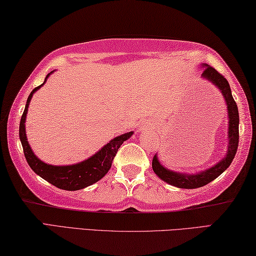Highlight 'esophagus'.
<instances>
[{
    "label": "esophagus",
    "instance_id": "1",
    "mask_svg": "<svg viewBox=\"0 0 256 256\" xmlns=\"http://www.w3.org/2000/svg\"><path fill=\"white\" fill-rule=\"evenodd\" d=\"M140 128H142V127H140Z\"/></svg>",
    "mask_w": 256,
    "mask_h": 256
}]
</instances>
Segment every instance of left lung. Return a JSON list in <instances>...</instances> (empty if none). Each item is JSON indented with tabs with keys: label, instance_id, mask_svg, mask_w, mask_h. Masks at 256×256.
<instances>
[{
	"label": "left lung",
	"instance_id": "left-lung-1",
	"mask_svg": "<svg viewBox=\"0 0 256 256\" xmlns=\"http://www.w3.org/2000/svg\"><path fill=\"white\" fill-rule=\"evenodd\" d=\"M202 66L204 67L202 78L210 80L214 85H216V86L220 90L222 96L226 101L228 110V150L226 156L220 160V162L214 165L212 168L196 174H186L170 171V170L164 168L163 165L160 163L158 155H155L153 162H152V168H153L156 176L160 178H162L164 182H166L173 186L180 188V189H196V188L204 186L214 181V178H218L225 170L228 168V166H230L232 160L235 158L237 147H238V108H237L234 98L232 96L230 84H228L227 80L224 78L220 73H218L214 67L207 64H204Z\"/></svg>",
	"mask_w": 256,
	"mask_h": 256
}]
</instances>
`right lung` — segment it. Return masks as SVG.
<instances>
[{
    "label": "right lung",
    "mask_w": 256,
    "mask_h": 256,
    "mask_svg": "<svg viewBox=\"0 0 256 256\" xmlns=\"http://www.w3.org/2000/svg\"><path fill=\"white\" fill-rule=\"evenodd\" d=\"M49 73L44 82L39 85L36 88L32 90V92L29 94L28 100H26V104L24 108V114L21 116L20 121V127H19V136L22 147H24V153L26 156V162H28L29 166L31 170L38 174L40 178H42L44 180L50 183V184L60 188L62 190L67 191H76L84 189L88 186H92L93 183L98 182V180L106 176L111 168L112 160H114V156L118 152L119 147L122 145V142L130 138L132 135V132H129L124 135L118 136L110 140L106 145H104L102 148L94 154L91 158L83 160V162L73 164V165H65V166H58V165H50L47 163H44L42 160H40L37 156L34 154L32 150L26 140V112H28V106L31 98H32L34 93L42 86L46 83L47 78H49Z\"/></svg>",
    "instance_id": "obj_1"
}]
</instances>
